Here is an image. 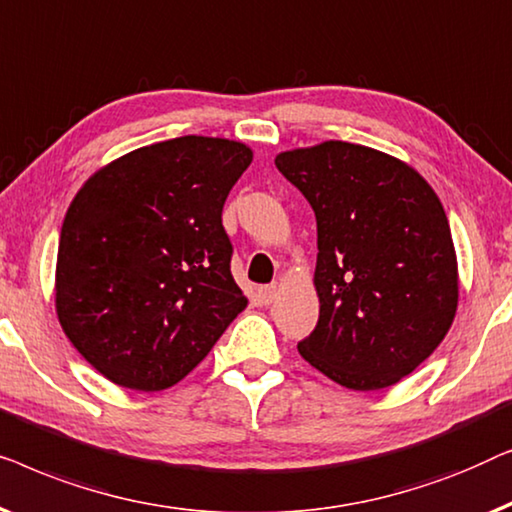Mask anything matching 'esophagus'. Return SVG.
Masks as SVG:
<instances>
[{
	"mask_svg": "<svg viewBox=\"0 0 512 512\" xmlns=\"http://www.w3.org/2000/svg\"><path fill=\"white\" fill-rule=\"evenodd\" d=\"M278 292H280V287L276 283H271V285H266V287H262V290H259V299H262L264 306H269V304H273V301H276Z\"/></svg>",
	"mask_w": 512,
	"mask_h": 512,
	"instance_id": "1",
	"label": "esophagus"
}]
</instances>
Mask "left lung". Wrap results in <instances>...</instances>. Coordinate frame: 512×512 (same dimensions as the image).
Masks as SVG:
<instances>
[{
    "label": "left lung",
    "instance_id": "1",
    "mask_svg": "<svg viewBox=\"0 0 512 512\" xmlns=\"http://www.w3.org/2000/svg\"><path fill=\"white\" fill-rule=\"evenodd\" d=\"M318 220L320 320L299 355L341 387L385 390L452 327L457 253L441 199L397 157L348 141L276 155Z\"/></svg>",
    "mask_w": 512,
    "mask_h": 512
}]
</instances>
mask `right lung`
Returning <instances> with one entry per match:
<instances>
[{"label":"right lung","instance_id":"1","mask_svg":"<svg viewBox=\"0 0 512 512\" xmlns=\"http://www.w3.org/2000/svg\"><path fill=\"white\" fill-rule=\"evenodd\" d=\"M250 162L246 143L192 134L118 157L76 192L57 246L55 311L111 383L176 385L248 306L222 206Z\"/></svg>","mask_w":512,"mask_h":512}]
</instances>
